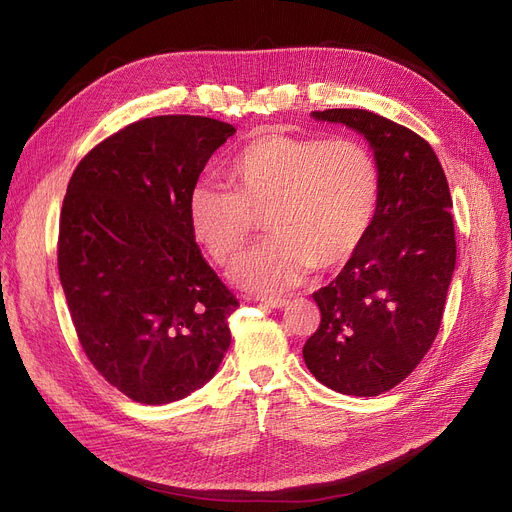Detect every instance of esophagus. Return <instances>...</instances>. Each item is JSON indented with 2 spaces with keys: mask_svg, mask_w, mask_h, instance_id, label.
Masks as SVG:
<instances>
[{
  "mask_svg": "<svg viewBox=\"0 0 512 512\" xmlns=\"http://www.w3.org/2000/svg\"><path fill=\"white\" fill-rule=\"evenodd\" d=\"M255 301H259L265 307H272V309H282V307L288 305L286 299H274V297H270V299H267V297H257Z\"/></svg>",
  "mask_w": 512,
  "mask_h": 512,
  "instance_id": "obj_1",
  "label": "esophagus"
}]
</instances>
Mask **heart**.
Segmentation results:
<instances>
[{
  "label": "heart",
  "instance_id": "heart-1",
  "mask_svg": "<svg viewBox=\"0 0 512 512\" xmlns=\"http://www.w3.org/2000/svg\"><path fill=\"white\" fill-rule=\"evenodd\" d=\"M378 203L380 168L365 145L270 130L236 153L228 186L197 184L186 211L193 238L218 265H230L267 218L274 236L234 265L232 280L280 294L315 267L328 272L351 261Z\"/></svg>",
  "mask_w": 512,
  "mask_h": 512
}]
</instances>
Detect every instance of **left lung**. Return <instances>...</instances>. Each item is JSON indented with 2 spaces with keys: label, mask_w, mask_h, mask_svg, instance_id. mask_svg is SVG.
<instances>
[{
  "label": "left lung",
  "mask_w": 512,
  "mask_h": 512,
  "mask_svg": "<svg viewBox=\"0 0 512 512\" xmlns=\"http://www.w3.org/2000/svg\"><path fill=\"white\" fill-rule=\"evenodd\" d=\"M369 141L380 168V203L351 261L313 292L321 311L305 342L309 371L348 396L392 390L432 348L456 263L452 199L432 145L367 110L313 112Z\"/></svg>",
  "instance_id": "8db88e82"
}]
</instances>
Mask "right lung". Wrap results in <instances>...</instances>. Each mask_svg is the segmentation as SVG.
I'll return each mask as SVG.
<instances>
[{
	"label": "right lung",
	"instance_id": "obj_1",
	"mask_svg": "<svg viewBox=\"0 0 512 512\" xmlns=\"http://www.w3.org/2000/svg\"><path fill=\"white\" fill-rule=\"evenodd\" d=\"M236 132L205 116L132 122L76 166L62 205L58 270L93 367L143 405L207 384L238 299L188 228V195Z\"/></svg>",
	"mask_w": 512,
	"mask_h": 512
}]
</instances>
